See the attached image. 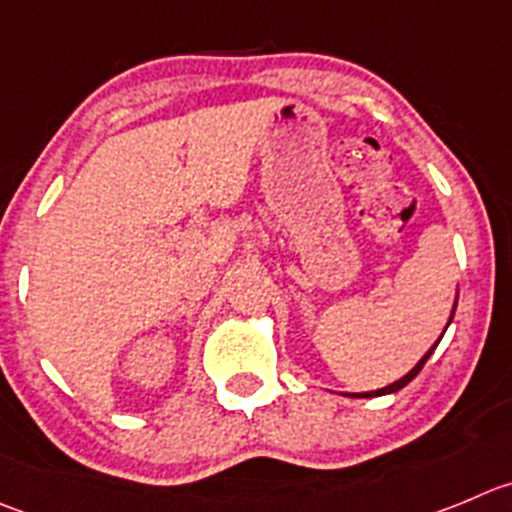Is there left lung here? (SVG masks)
<instances>
[{"instance_id": "1", "label": "left lung", "mask_w": 512, "mask_h": 512, "mask_svg": "<svg viewBox=\"0 0 512 512\" xmlns=\"http://www.w3.org/2000/svg\"><path fill=\"white\" fill-rule=\"evenodd\" d=\"M455 309H457V296H455V304H452V314H450V319H447V326H450V321H452V316H455ZM447 326H445V329H442V334H440V339L442 337H445V332H447ZM440 339H437V342L435 344H432V347L430 349H427V354H425V357H422L420 359V362H417L415 364V367H412L410 369V372H407L405 374V377H399L397 379V382H392V384H387V387H382V389H372V392H354V394H349V397H379V394H392V392H399V389H402V387H407V384H410L412 382V379H415L417 377V374H420L422 372V367H425V362H427V359H430V354L432 352H435V349H437V344H440Z\"/></svg>"}]
</instances>
